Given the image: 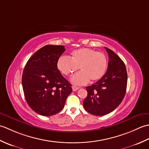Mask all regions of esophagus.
I'll return each mask as SVG.
<instances>
[{
  "mask_svg": "<svg viewBox=\"0 0 149 149\" xmlns=\"http://www.w3.org/2000/svg\"><path fill=\"white\" fill-rule=\"evenodd\" d=\"M72 88V90H73V91H77V90H79V88L77 87V86H73Z\"/></svg>",
  "mask_w": 149,
  "mask_h": 149,
  "instance_id": "34e87169",
  "label": "esophagus"
}]
</instances>
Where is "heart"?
Wrapping results in <instances>:
<instances>
[{"label": "heart", "mask_w": 149, "mask_h": 149, "mask_svg": "<svg viewBox=\"0 0 149 149\" xmlns=\"http://www.w3.org/2000/svg\"><path fill=\"white\" fill-rule=\"evenodd\" d=\"M57 68L62 74L70 75L79 68L81 72L75 74L71 79L73 83L83 85L100 79L106 74L107 59L106 55L100 52L89 48L75 50L70 58L61 56L57 61Z\"/></svg>", "instance_id": "1"}]
</instances>
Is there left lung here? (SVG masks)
I'll return each instance as SVG.
<instances>
[{"mask_svg": "<svg viewBox=\"0 0 149 149\" xmlns=\"http://www.w3.org/2000/svg\"><path fill=\"white\" fill-rule=\"evenodd\" d=\"M108 54V67L97 83L86 87L88 95L83 106L88 113L96 116L107 115L115 110L125 97L127 83L125 65L113 50L104 47Z\"/></svg>", "mask_w": 149, "mask_h": 149, "instance_id": "left-lung-1", "label": "left lung"}]
</instances>
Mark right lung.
<instances>
[{
    "mask_svg": "<svg viewBox=\"0 0 149 149\" xmlns=\"http://www.w3.org/2000/svg\"><path fill=\"white\" fill-rule=\"evenodd\" d=\"M65 49L63 45H47L28 60L22 83L28 105L39 115L52 116L64 107L72 93V85L63 77L57 61Z\"/></svg>",
    "mask_w": 149,
    "mask_h": 149,
    "instance_id": "right-lung-1",
    "label": "right lung"
}]
</instances>
